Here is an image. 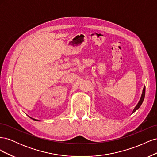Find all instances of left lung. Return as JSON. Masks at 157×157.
<instances>
[{
    "mask_svg": "<svg viewBox=\"0 0 157 157\" xmlns=\"http://www.w3.org/2000/svg\"><path fill=\"white\" fill-rule=\"evenodd\" d=\"M145 86H144V89H143V92H142L141 96L140 98V101H139L138 103L137 104V105L135 107V108L134 109V110H133V111H132V113H134L136 110H137V109H138L140 107L142 103H143V101H144V98H145Z\"/></svg>",
    "mask_w": 157,
    "mask_h": 157,
    "instance_id": "8db88e82",
    "label": "left lung"
}]
</instances>
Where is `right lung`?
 Masks as SVG:
<instances>
[{
    "instance_id": "obj_1",
    "label": "right lung",
    "mask_w": 157,
    "mask_h": 157,
    "mask_svg": "<svg viewBox=\"0 0 157 157\" xmlns=\"http://www.w3.org/2000/svg\"><path fill=\"white\" fill-rule=\"evenodd\" d=\"M31 119H33V120H34V121H39V120H36V119H35V118H31V117H30Z\"/></svg>"
}]
</instances>
